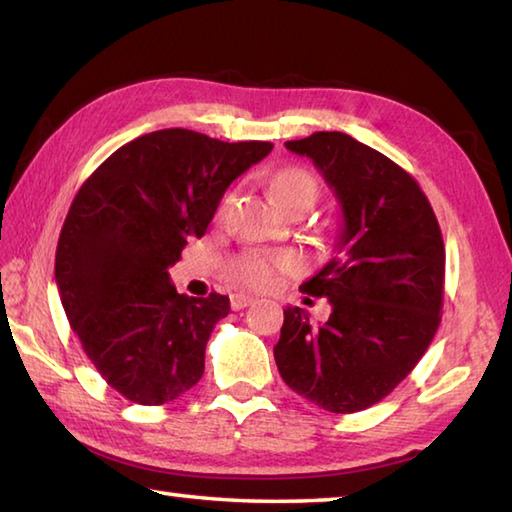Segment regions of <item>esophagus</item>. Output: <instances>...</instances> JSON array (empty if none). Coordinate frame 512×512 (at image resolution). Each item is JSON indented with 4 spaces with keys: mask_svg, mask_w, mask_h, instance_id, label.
I'll return each instance as SVG.
<instances>
[{
    "mask_svg": "<svg viewBox=\"0 0 512 512\" xmlns=\"http://www.w3.org/2000/svg\"><path fill=\"white\" fill-rule=\"evenodd\" d=\"M253 302H255L253 297L242 295V293H235V295H230V308H233V310H242V308L250 306V304H253Z\"/></svg>",
    "mask_w": 512,
    "mask_h": 512,
    "instance_id": "obj_1",
    "label": "esophagus"
}]
</instances>
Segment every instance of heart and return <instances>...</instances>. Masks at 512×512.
<instances>
[{"label":"heart","instance_id":"heart-1","mask_svg":"<svg viewBox=\"0 0 512 512\" xmlns=\"http://www.w3.org/2000/svg\"><path fill=\"white\" fill-rule=\"evenodd\" d=\"M270 190H273L277 202L286 210H290L299 204L313 206L319 193V186L310 170L302 166H284L270 177ZM228 204L230 195H226L219 213H224ZM290 268H293V259H290V255L253 250V253H244L230 259L228 277L233 279L237 286L244 288H270L275 284L277 273H284V270Z\"/></svg>","mask_w":512,"mask_h":512}]
</instances>
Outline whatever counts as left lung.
I'll return each instance as SVG.
<instances>
[{
	"instance_id": "left-lung-1",
	"label": "left lung",
	"mask_w": 512,
	"mask_h": 512,
	"mask_svg": "<svg viewBox=\"0 0 512 512\" xmlns=\"http://www.w3.org/2000/svg\"><path fill=\"white\" fill-rule=\"evenodd\" d=\"M313 159L342 204L337 255L302 284L326 297L322 326L286 308L275 362L284 382L328 413H357L402 384L442 322L446 250L415 177L346 133L286 142Z\"/></svg>"
}]
</instances>
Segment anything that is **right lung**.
<instances>
[{
	"instance_id": "1",
	"label": "right lung",
	"mask_w": 512,
	"mask_h": 512,
	"mask_svg": "<svg viewBox=\"0 0 512 512\" xmlns=\"http://www.w3.org/2000/svg\"><path fill=\"white\" fill-rule=\"evenodd\" d=\"M270 150L155 130L117 148L77 190L57 242L59 297L86 357L130 402L162 406L202 379L230 302L179 295L168 268L206 233L230 182Z\"/></svg>"
}]
</instances>
